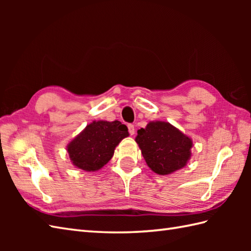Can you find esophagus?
Instances as JSON below:
<instances>
[{
    "label": "esophagus",
    "instance_id": "34e87169",
    "mask_svg": "<svg viewBox=\"0 0 251 251\" xmlns=\"http://www.w3.org/2000/svg\"><path fill=\"white\" fill-rule=\"evenodd\" d=\"M127 127H128V131H129V134L132 136V135H135V126L132 125V124H128L127 125Z\"/></svg>",
    "mask_w": 251,
    "mask_h": 251
}]
</instances>
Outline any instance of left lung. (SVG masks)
Listing matches in <instances>:
<instances>
[{"label": "left lung", "mask_w": 251, "mask_h": 251, "mask_svg": "<svg viewBox=\"0 0 251 251\" xmlns=\"http://www.w3.org/2000/svg\"><path fill=\"white\" fill-rule=\"evenodd\" d=\"M136 142L148 166L158 175L182 168L191 156L192 141L166 122H151L138 130Z\"/></svg>", "instance_id": "left-lung-1"}]
</instances>
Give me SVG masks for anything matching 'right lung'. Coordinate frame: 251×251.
Masks as SVG:
<instances>
[{"mask_svg": "<svg viewBox=\"0 0 251 251\" xmlns=\"http://www.w3.org/2000/svg\"><path fill=\"white\" fill-rule=\"evenodd\" d=\"M128 136L126 125L119 121L93 122L68 146V153L76 167L95 172L108 163L120 141Z\"/></svg>", "mask_w": 251, "mask_h": 251, "instance_id": "1", "label": "right lung"}]
</instances>
